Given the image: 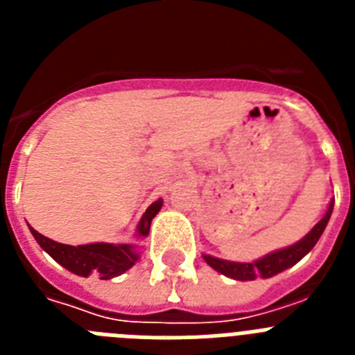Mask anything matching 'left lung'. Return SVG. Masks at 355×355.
<instances>
[{"instance_id":"8db88e82","label":"left lung","mask_w":355,"mask_h":355,"mask_svg":"<svg viewBox=\"0 0 355 355\" xmlns=\"http://www.w3.org/2000/svg\"><path fill=\"white\" fill-rule=\"evenodd\" d=\"M332 208H334V200H331V205H329L327 213L324 215V218H322V220H320L302 240L293 243V245L286 247V249L266 254L265 258L258 259V261L234 263L225 261V259L213 258V256H206L205 254L206 263H208L211 268H215L216 272H220V274L227 275V277L231 279H236V281H254V279L258 277H272V275L279 274V272H283L286 270V268H290V266H293L295 263H299L300 259L316 245V241L320 240V236L324 233L325 225H327L329 218H331Z\"/></svg>"}]
</instances>
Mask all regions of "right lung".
I'll return each mask as SVG.
<instances>
[{
	"instance_id": "right-lung-1",
	"label": "right lung",
	"mask_w": 355,
	"mask_h": 355,
	"mask_svg": "<svg viewBox=\"0 0 355 355\" xmlns=\"http://www.w3.org/2000/svg\"><path fill=\"white\" fill-rule=\"evenodd\" d=\"M163 200L158 199L156 202L147 208L144 216L140 218L139 229L137 233L139 236H147L149 234V227L156 213L162 209ZM31 234L37 240L40 247L55 259L56 263H60L64 268H67L72 274L81 275V277H89V275H96L99 279H112L117 275L124 274L130 270L131 266L137 263L139 254L133 250V245L130 243H89V245H65V243H58L53 241L51 238H46L30 227Z\"/></svg>"
}]
</instances>
